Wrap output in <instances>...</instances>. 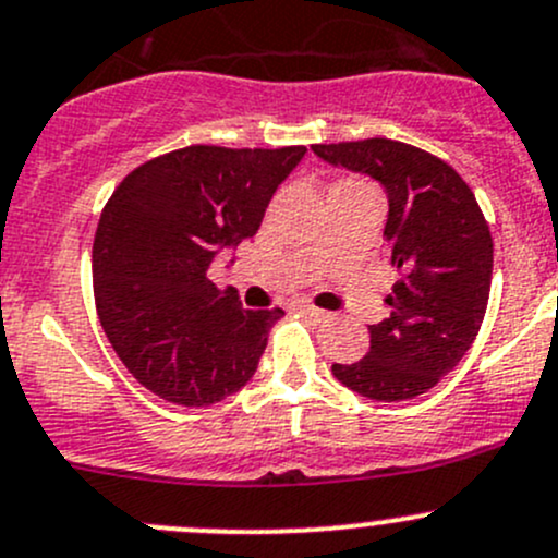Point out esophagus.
<instances>
[{"mask_svg": "<svg viewBox=\"0 0 558 558\" xmlns=\"http://www.w3.org/2000/svg\"><path fill=\"white\" fill-rule=\"evenodd\" d=\"M291 307H294L296 313L307 315V318H313V320H324V318H326V313H324V310L313 307V304H310V302H304V299H296V302L291 304Z\"/></svg>", "mask_w": 558, "mask_h": 558, "instance_id": "obj_1", "label": "esophagus"}]
</instances>
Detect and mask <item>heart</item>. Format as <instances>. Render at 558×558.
<instances>
[{"label": "heart", "mask_w": 558, "mask_h": 558, "mask_svg": "<svg viewBox=\"0 0 558 558\" xmlns=\"http://www.w3.org/2000/svg\"><path fill=\"white\" fill-rule=\"evenodd\" d=\"M344 184H350V181H344Z\"/></svg>", "instance_id": "heart-1"}]
</instances>
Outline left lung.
<instances>
[{"mask_svg": "<svg viewBox=\"0 0 558 558\" xmlns=\"http://www.w3.org/2000/svg\"><path fill=\"white\" fill-rule=\"evenodd\" d=\"M315 155L379 181L387 195L385 251L401 280L390 315L368 326L357 363H333L344 387L372 401H407L462 361L484 320L492 234L471 186L444 160L392 138L315 144Z\"/></svg>", "mask_w": 558, "mask_h": 558, "instance_id": "obj_1", "label": "left lung"}]
</instances>
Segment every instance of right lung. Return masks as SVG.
<instances>
[{"instance_id":"add662e5","label":"right lung","mask_w":558,"mask_h":558,"mask_svg":"<svg viewBox=\"0 0 558 558\" xmlns=\"http://www.w3.org/2000/svg\"><path fill=\"white\" fill-rule=\"evenodd\" d=\"M304 151L186 146L138 166L109 197L93 240L98 318L128 372L162 401L210 407L254 377L283 310H243L208 269L259 232Z\"/></svg>"}]
</instances>
